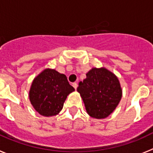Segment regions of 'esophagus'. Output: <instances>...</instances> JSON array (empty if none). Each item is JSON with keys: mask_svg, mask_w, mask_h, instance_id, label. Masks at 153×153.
Wrapping results in <instances>:
<instances>
[{"mask_svg": "<svg viewBox=\"0 0 153 153\" xmlns=\"http://www.w3.org/2000/svg\"><path fill=\"white\" fill-rule=\"evenodd\" d=\"M73 87L75 88V90H76V89L77 88V84H76V83H74V84H73Z\"/></svg>", "mask_w": 153, "mask_h": 153, "instance_id": "esophagus-1", "label": "esophagus"}]
</instances>
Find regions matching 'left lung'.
<instances>
[{"instance_id":"8db88e82","label":"left lung","mask_w":153,"mask_h":153,"mask_svg":"<svg viewBox=\"0 0 153 153\" xmlns=\"http://www.w3.org/2000/svg\"><path fill=\"white\" fill-rule=\"evenodd\" d=\"M92 118L104 119L116 109L122 98L120 83L113 72L105 67H93L76 89Z\"/></svg>"}]
</instances>
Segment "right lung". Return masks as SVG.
Wrapping results in <instances>:
<instances>
[{"mask_svg":"<svg viewBox=\"0 0 153 153\" xmlns=\"http://www.w3.org/2000/svg\"><path fill=\"white\" fill-rule=\"evenodd\" d=\"M74 91L65 74L48 68L34 77L30 86L29 98L39 114L53 117L61 112L67 96Z\"/></svg>","mask_w":153,"mask_h":153,"instance_id":"add662e5","label":"right lung"}]
</instances>
